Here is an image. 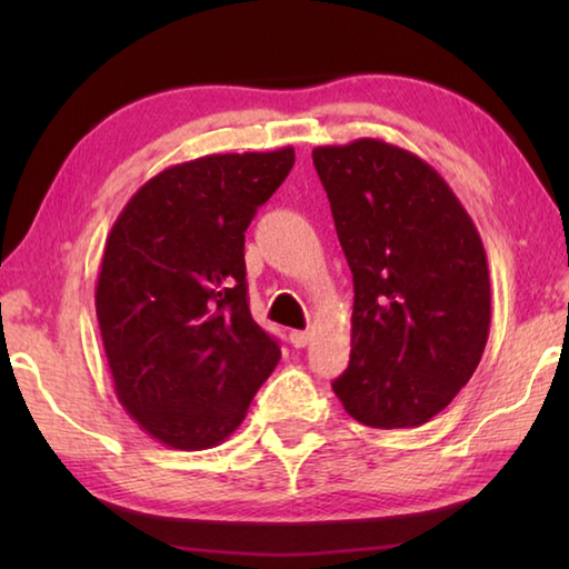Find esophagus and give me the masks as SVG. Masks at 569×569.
Returning a JSON list of instances; mask_svg holds the SVG:
<instances>
[{"label":"esophagus","instance_id":"1","mask_svg":"<svg viewBox=\"0 0 569 569\" xmlns=\"http://www.w3.org/2000/svg\"><path fill=\"white\" fill-rule=\"evenodd\" d=\"M288 339H291V343L296 346V349H303V346H308V341H311V333L296 329V331L288 333Z\"/></svg>","mask_w":569,"mask_h":569}]
</instances>
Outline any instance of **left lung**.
Returning <instances> with one entry per match:
<instances>
[{
	"label": "left lung",
	"mask_w": 569,
	"mask_h": 569,
	"mask_svg": "<svg viewBox=\"0 0 569 569\" xmlns=\"http://www.w3.org/2000/svg\"><path fill=\"white\" fill-rule=\"evenodd\" d=\"M313 166L353 273L351 361L333 393L366 427H421L485 353V246L445 178L409 150L361 138L316 148Z\"/></svg>",
	"instance_id": "1"
}]
</instances>
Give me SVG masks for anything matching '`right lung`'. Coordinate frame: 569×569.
Instances as JSON below:
<instances>
[{"label":"right lung","instance_id":"right-lung-1","mask_svg":"<svg viewBox=\"0 0 569 569\" xmlns=\"http://www.w3.org/2000/svg\"><path fill=\"white\" fill-rule=\"evenodd\" d=\"M293 160L281 148L180 162L114 220L94 308L114 393L160 445L226 441L281 359L250 316L243 246Z\"/></svg>","mask_w":569,"mask_h":569}]
</instances>
